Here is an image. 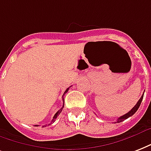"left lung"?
Listing matches in <instances>:
<instances>
[{
  "mask_svg": "<svg viewBox=\"0 0 151 151\" xmlns=\"http://www.w3.org/2000/svg\"><path fill=\"white\" fill-rule=\"evenodd\" d=\"M142 98H143V95L141 96V98L139 100V101L137 102L136 104H135V105L133 107V109H132L131 111H128L127 113H126L125 115H124V116H120L118 118V119H117V123H120V122L124 121V119H127V118H129L130 116H133V115H134V114L136 112L137 110L139 109V108L140 104H141V102H142Z\"/></svg>",
  "mask_w": 151,
  "mask_h": 151,
  "instance_id": "1",
  "label": "left lung"
}]
</instances>
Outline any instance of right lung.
Here are the masks:
<instances>
[{"instance_id": "obj_1", "label": "right lung", "mask_w": 151, "mask_h": 151, "mask_svg": "<svg viewBox=\"0 0 151 151\" xmlns=\"http://www.w3.org/2000/svg\"><path fill=\"white\" fill-rule=\"evenodd\" d=\"M68 90H69V88H68L67 89H66V90L65 91V93H64V94H65V93H67V92H68ZM64 94H63V95H64ZM63 101H64V98H63ZM63 103H64V102H63ZM63 107H64V104H63V106L62 107V108H61V109H59V110H58V111L57 112H56V113H55V116H54V117H53V119H52V121H55V119H57V117L58 116H59V114L61 113V111H63ZM36 126H38V125H36Z\"/></svg>"}]
</instances>
